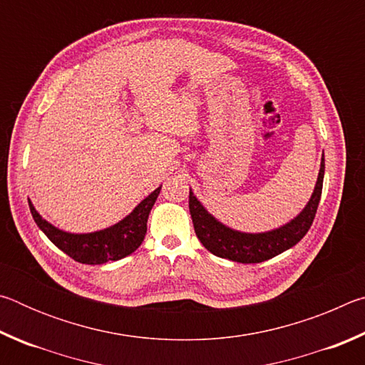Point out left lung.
Instances as JSON below:
<instances>
[{"mask_svg": "<svg viewBox=\"0 0 365 365\" xmlns=\"http://www.w3.org/2000/svg\"><path fill=\"white\" fill-rule=\"evenodd\" d=\"M324 174L325 158L322 156L316 187H314L311 200L307 201L304 209L294 219L287 222L285 225L261 233L240 232L222 224L201 205V201L190 188L188 206L197 240L214 256L242 264L262 262L270 257H275L277 255H282L283 251L293 248L311 228L312 220L316 217L320 196H322Z\"/></svg>", "mask_w": 365, "mask_h": 365, "instance_id": "8db88e82", "label": "left lung"}]
</instances>
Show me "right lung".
Returning <instances> with one entry per match:
<instances>
[{"label": "right lung", "instance_id": "obj_1", "mask_svg": "<svg viewBox=\"0 0 365 365\" xmlns=\"http://www.w3.org/2000/svg\"><path fill=\"white\" fill-rule=\"evenodd\" d=\"M159 191L160 187L148 195L130 214L125 215L117 224L90 233H71L61 230V228L43 219L30 200L29 206L35 224L46 235L49 242L56 245L73 261L96 265L109 261H119V259L132 255L143 243L148 215H150L154 202L158 200Z\"/></svg>", "mask_w": 365, "mask_h": 365}]
</instances>
